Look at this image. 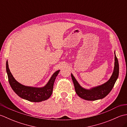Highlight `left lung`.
<instances>
[{"label":"left lung","mask_w":127,"mask_h":127,"mask_svg":"<svg viewBox=\"0 0 127 127\" xmlns=\"http://www.w3.org/2000/svg\"><path fill=\"white\" fill-rule=\"evenodd\" d=\"M119 74V64L115 52V66L113 73L107 82L91 89H86L80 86L72 74L71 79L74 83L75 92L80 98L87 100H96L104 98L108 94L114 86Z\"/></svg>","instance_id":"1"}]
</instances>
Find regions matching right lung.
<instances>
[{
  "label": "right lung",
  "mask_w": 127,
  "mask_h": 127,
  "mask_svg": "<svg viewBox=\"0 0 127 127\" xmlns=\"http://www.w3.org/2000/svg\"><path fill=\"white\" fill-rule=\"evenodd\" d=\"M6 69L8 80L13 91L21 98L32 102L42 101L50 98L53 92L54 82L60 71L59 70L56 71L44 87H34L23 85L17 82L11 73L7 61L6 63Z\"/></svg>",
  "instance_id": "right-lung-1"
}]
</instances>
